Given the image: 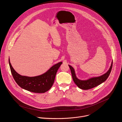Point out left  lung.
<instances>
[{"instance_id": "left-lung-1", "label": "left lung", "mask_w": 122, "mask_h": 122, "mask_svg": "<svg viewBox=\"0 0 122 122\" xmlns=\"http://www.w3.org/2000/svg\"><path fill=\"white\" fill-rule=\"evenodd\" d=\"M68 65L70 68L72 79L75 83L80 89L87 90L101 85L106 80L110 74L112 69V61L111 65L109 70L104 74L98 77H92L86 80H80L78 79L76 76L74 68L70 65Z\"/></svg>"}]
</instances>
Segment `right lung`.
Masks as SVG:
<instances>
[{
    "label": "right lung",
    "instance_id": "obj_1",
    "mask_svg": "<svg viewBox=\"0 0 122 122\" xmlns=\"http://www.w3.org/2000/svg\"><path fill=\"white\" fill-rule=\"evenodd\" d=\"M9 62L11 74L16 83L24 89L38 93H45L51 88L54 83L57 71L62 63L61 61L55 64L42 75L29 77L21 76L17 73L12 67L10 58Z\"/></svg>",
    "mask_w": 122,
    "mask_h": 122
}]
</instances>
